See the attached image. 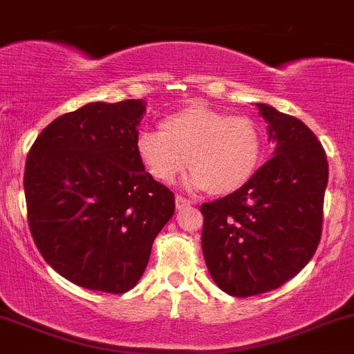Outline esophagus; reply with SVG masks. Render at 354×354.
Instances as JSON below:
<instances>
[{"instance_id":"obj_1","label":"esophagus","mask_w":354,"mask_h":354,"mask_svg":"<svg viewBox=\"0 0 354 354\" xmlns=\"http://www.w3.org/2000/svg\"><path fill=\"white\" fill-rule=\"evenodd\" d=\"M185 207H189V200L185 198V196L181 195H176V208L178 210H181V208Z\"/></svg>"}]
</instances>
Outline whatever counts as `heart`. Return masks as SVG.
Here are the masks:
<instances>
[{
	"instance_id": "heart-1",
	"label": "heart",
	"mask_w": 354,
	"mask_h": 354,
	"mask_svg": "<svg viewBox=\"0 0 354 354\" xmlns=\"http://www.w3.org/2000/svg\"><path fill=\"white\" fill-rule=\"evenodd\" d=\"M136 151L144 169L171 185L187 167L189 183L212 195L237 192L254 176L263 154V130L248 115H225L189 105L159 122V132L142 130Z\"/></svg>"
}]
</instances>
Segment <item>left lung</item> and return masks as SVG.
Returning <instances> with one entry per match:
<instances>
[{
  "label": "left lung",
  "instance_id": "8db88e82",
  "mask_svg": "<svg viewBox=\"0 0 354 354\" xmlns=\"http://www.w3.org/2000/svg\"><path fill=\"white\" fill-rule=\"evenodd\" d=\"M273 158L237 192L203 203L202 251L208 273L232 297H252L292 280L322 234L327 158L302 120L258 103Z\"/></svg>",
  "mask_w": 354,
  "mask_h": 354
}]
</instances>
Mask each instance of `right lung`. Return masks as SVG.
Instances as JSON below:
<instances>
[{
    "label": "right lung",
    "instance_id": "add662e5",
    "mask_svg": "<svg viewBox=\"0 0 354 354\" xmlns=\"http://www.w3.org/2000/svg\"><path fill=\"white\" fill-rule=\"evenodd\" d=\"M142 100L88 103L47 125L25 165L28 227L42 258L83 288L125 293L174 214V193L136 151Z\"/></svg>",
    "mask_w": 354,
    "mask_h": 354
}]
</instances>
